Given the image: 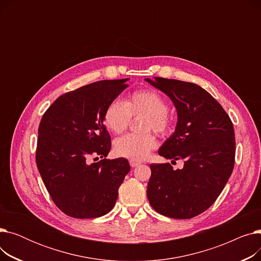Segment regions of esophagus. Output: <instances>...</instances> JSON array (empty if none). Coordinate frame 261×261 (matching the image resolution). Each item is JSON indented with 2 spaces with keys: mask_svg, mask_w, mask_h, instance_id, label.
<instances>
[{
  "mask_svg": "<svg viewBox=\"0 0 261 261\" xmlns=\"http://www.w3.org/2000/svg\"><path fill=\"white\" fill-rule=\"evenodd\" d=\"M130 166L131 167H138L139 165H141L142 162L141 161H134V160H130Z\"/></svg>",
  "mask_w": 261,
  "mask_h": 261,
  "instance_id": "obj_1",
  "label": "esophagus"
}]
</instances>
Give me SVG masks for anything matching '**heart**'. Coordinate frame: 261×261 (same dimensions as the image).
<instances>
[{
    "mask_svg": "<svg viewBox=\"0 0 261 261\" xmlns=\"http://www.w3.org/2000/svg\"><path fill=\"white\" fill-rule=\"evenodd\" d=\"M168 110V101L155 90H139L131 93L125 102H110L103 119L108 129L115 134H120L128 128L131 117H144L140 125L143 133H129L115 140V153L134 161L145 159L158 144L155 136L150 131L165 136L172 130L173 117Z\"/></svg>",
    "mask_w": 261,
    "mask_h": 261,
    "instance_id": "1",
    "label": "heart"
}]
</instances>
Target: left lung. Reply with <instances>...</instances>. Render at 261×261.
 <instances>
[{"instance_id":"left-lung-1","label":"left lung","mask_w":261,"mask_h":261,"mask_svg":"<svg viewBox=\"0 0 261 261\" xmlns=\"http://www.w3.org/2000/svg\"><path fill=\"white\" fill-rule=\"evenodd\" d=\"M169 96L177 111L175 131L159 149L161 156L184 161L151 164L147 198L154 211L169 218L190 219L210 208L234 169V126L222 106L198 85L175 79H146Z\"/></svg>"}]
</instances>
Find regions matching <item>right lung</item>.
Here are the masks:
<instances>
[{
    "mask_svg": "<svg viewBox=\"0 0 261 261\" xmlns=\"http://www.w3.org/2000/svg\"><path fill=\"white\" fill-rule=\"evenodd\" d=\"M127 80H101L67 92L40 121L37 167L53 202L67 216L97 218L114 207L130 165L123 158L103 159L111 149L103 114Z\"/></svg>",
    "mask_w": 261,
    "mask_h": 261,
    "instance_id": "1",
    "label": "right lung"
}]
</instances>
